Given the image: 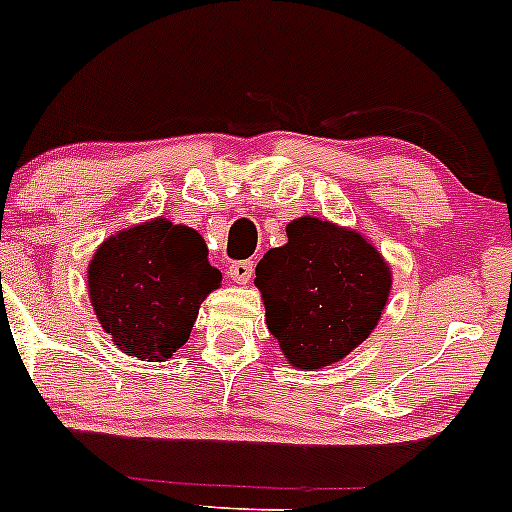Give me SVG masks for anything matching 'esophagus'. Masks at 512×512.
Wrapping results in <instances>:
<instances>
[{
    "label": "esophagus",
    "mask_w": 512,
    "mask_h": 512,
    "mask_svg": "<svg viewBox=\"0 0 512 512\" xmlns=\"http://www.w3.org/2000/svg\"><path fill=\"white\" fill-rule=\"evenodd\" d=\"M252 272H255V267H252V262H233L228 269L230 279H233L235 284H247L252 279Z\"/></svg>",
    "instance_id": "obj_1"
}]
</instances>
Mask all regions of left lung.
<instances>
[{
	"mask_svg": "<svg viewBox=\"0 0 512 512\" xmlns=\"http://www.w3.org/2000/svg\"><path fill=\"white\" fill-rule=\"evenodd\" d=\"M255 269L267 328L296 369H323L369 338L389 301L391 269L357 230L303 216Z\"/></svg>",
	"mask_w": 512,
	"mask_h": 512,
	"instance_id": "obj_1",
	"label": "left lung"
}]
</instances>
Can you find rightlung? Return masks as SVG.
<instances>
[{
    "mask_svg": "<svg viewBox=\"0 0 512 512\" xmlns=\"http://www.w3.org/2000/svg\"><path fill=\"white\" fill-rule=\"evenodd\" d=\"M89 301L119 350L143 362L170 359L194 328L199 306L221 286L194 228L167 218L106 238L87 269Z\"/></svg>",
    "mask_w": 512,
    "mask_h": 512,
    "instance_id": "add662e5",
    "label": "right lung"
}]
</instances>
